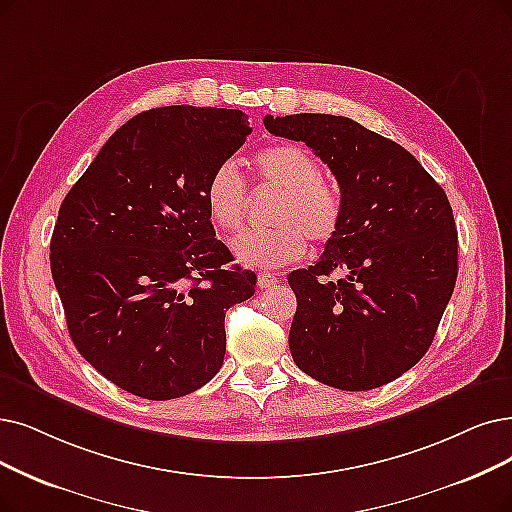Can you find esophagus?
Returning a JSON list of instances; mask_svg holds the SVG:
<instances>
[{"instance_id": "1", "label": "esophagus", "mask_w": 512, "mask_h": 512, "mask_svg": "<svg viewBox=\"0 0 512 512\" xmlns=\"http://www.w3.org/2000/svg\"><path fill=\"white\" fill-rule=\"evenodd\" d=\"M281 279L277 273H269V271H262L258 273V285L264 290V288H273V285H277Z\"/></svg>"}]
</instances>
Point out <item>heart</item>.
<instances>
[{"instance_id": "b5f03b06", "label": "heart", "mask_w": 512, "mask_h": 512, "mask_svg": "<svg viewBox=\"0 0 512 512\" xmlns=\"http://www.w3.org/2000/svg\"><path fill=\"white\" fill-rule=\"evenodd\" d=\"M254 170L264 187L279 191L269 231L241 233L233 239L235 258L248 267H281L298 260L313 243L330 241L342 218L340 191L321 176L317 159L294 142H277L254 155ZM206 208L220 231H237L245 220L248 187L233 161H224L206 182Z\"/></svg>"}]
</instances>
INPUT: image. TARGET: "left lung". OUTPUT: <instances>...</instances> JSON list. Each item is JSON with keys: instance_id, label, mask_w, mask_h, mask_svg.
<instances>
[{"instance_id": "obj_1", "label": "left lung", "mask_w": 512, "mask_h": 512, "mask_svg": "<svg viewBox=\"0 0 512 512\" xmlns=\"http://www.w3.org/2000/svg\"><path fill=\"white\" fill-rule=\"evenodd\" d=\"M264 128L311 147L342 199L321 258L288 275L298 300L294 363L342 391L393 382L433 344L456 285L458 231L445 191L410 151L349 117L267 115ZM336 270L338 282L329 279Z\"/></svg>"}]
</instances>
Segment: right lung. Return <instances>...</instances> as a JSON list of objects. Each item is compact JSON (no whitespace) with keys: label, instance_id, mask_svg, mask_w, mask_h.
Masks as SVG:
<instances>
[{"label":"right lung","instance_id":"obj_1","mask_svg":"<svg viewBox=\"0 0 512 512\" xmlns=\"http://www.w3.org/2000/svg\"><path fill=\"white\" fill-rule=\"evenodd\" d=\"M252 132L233 109L161 107L126 121L67 193L50 241L73 344L124 391L166 401L210 382L224 315L254 296L229 269L206 182Z\"/></svg>","mask_w":512,"mask_h":512}]
</instances>
